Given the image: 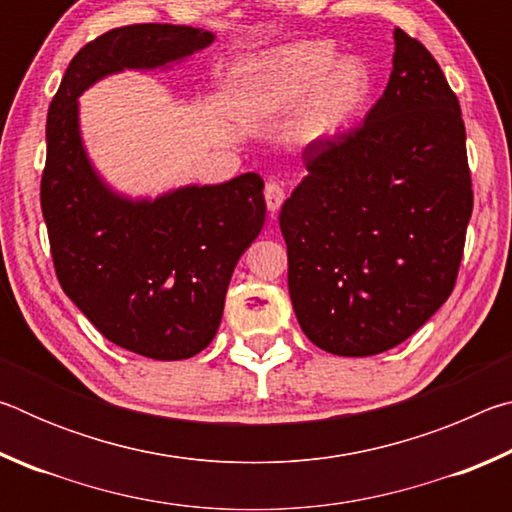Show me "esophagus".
Listing matches in <instances>:
<instances>
[{"label": "esophagus", "instance_id": "1", "mask_svg": "<svg viewBox=\"0 0 512 512\" xmlns=\"http://www.w3.org/2000/svg\"><path fill=\"white\" fill-rule=\"evenodd\" d=\"M264 196H266V207L268 212L275 214L277 210H280L282 203H284V189L277 185V183H266L264 187Z\"/></svg>", "mask_w": 512, "mask_h": 512}]
</instances>
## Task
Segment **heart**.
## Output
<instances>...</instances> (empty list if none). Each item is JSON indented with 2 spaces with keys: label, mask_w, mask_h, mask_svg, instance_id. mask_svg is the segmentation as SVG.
I'll use <instances>...</instances> for the list:
<instances>
[{
  "label": "heart",
  "mask_w": 512,
  "mask_h": 512,
  "mask_svg": "<svg viewBox=\"0 0 512 512\" xmlns=\"http://www.w3.org/2000/svg\"><path fill=\"white\" fill-rule=\"evenodd\" d=\"M372 69L327 40H302L248 60L235 76L232 106L241 117L271 119L302 108L291 140L316 146L341 137L372 92Z\"/></svg>",
  "instance_id": "1"
}]
</instances>
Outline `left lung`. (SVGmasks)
Here are the masks:
<instances>
[{
  "label": "left lung",
  "instance_id": "1",
  "mask_svg": "<svg viewBox=\"0 0 512 512\" xmlns=\"http://www.w3.org/2000/svg\"><path fill=\"white\" fill-rule=\"evenodd\" d=\"M391 79L363 124L307 146L280 212L293 311L320 350L395 348L452 296L474 194L443 69L395 29Z\"/></svg>",
  "mask_w": 512,
  "mask_h": 512
}]
</instances>
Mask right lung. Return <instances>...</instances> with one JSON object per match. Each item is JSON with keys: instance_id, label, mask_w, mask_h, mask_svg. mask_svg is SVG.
Masks as SVG:
<instances>
[{"instance_id": "right-lung-1", "label": "right lung", "mask_w": 512, "mask_h": 512, "mask_svg": "<svg viewBox=\"0 0 512 512\" xmlns=\"http://www.w3.org/2000/svg\"><path fill=\"white\" fill-rule=\"evenodd\" d=\"M212 40L176 24L103 33L72 58L47 115L40 205L60 287L108 341L158 361L189 359L212 343L232 271L266 219L264 180L241 173L131 201L88 160L76 99L103 76L164 67Z\"/></svg>"}]
</instances>
